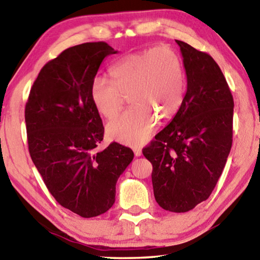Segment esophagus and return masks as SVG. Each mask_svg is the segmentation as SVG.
<instances>
[{
  "label": "esophagus",
  "instance_id": "34e87169",
  "mask_svg": "<svg viewBox=\"0 0 260 260\" xmlns=\"http://www.w3.org/2000/svg\"><path fill=\"white\" fill-rule=\"evenodd\" d=\"M134 155L136 157H140L141 155H142V150H141L140 148H134Z\"/></svg>",
  "mask_w": 260,
  "mask_h": 260
}]
</instances>
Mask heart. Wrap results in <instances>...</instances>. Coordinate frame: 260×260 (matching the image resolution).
Returning a JSON list of instances; mask_svg holds the SVG:
<instances>
[{
  "instance_id": "obj_1",
  "label": "heart",
  "mask_w": 260,
  "mask_h": 260,
  "mask_svg": "<svg viewBox=\"0 0 260 260\" xmlns=\"http://www.w3.org/2000/svg\"><path fill=\"white\" fill-rule=\"evenodd\" d=\"M111 80L91 81L90 99L108 119L120 111L124 96L133 105L107 127L108 135L128 146H140L150 138L158 117L169 119L181 107L186 79L181 58L173 49L160 46L135 51L110 68Z\"/></svg>"
}]
</instances>
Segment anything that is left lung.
<instances>
[{"label":"left lung","instance_id":"1","mask_svg":"<svg viewBox=\"0 0 260 260\" xmlns=\"http://www.w3.org/2000/svg\"><path fill=\"white\" fill-rule=\"evenodd\" d=\"M177 43L187 74L186 95L172 121L142 152L152 164L156 202L181 213L208 200L222 173L233 142L234 100L212 57Z\"/></svg>","mask_w":260,"mask_h":260}]
</instances>
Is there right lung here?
Masks as SVG:
<instances>
[{"instance_id":"1","label":"right lung","mask_w":260,"mask_h":260,"mask_svg":"<svg viewBox=\"0 0 260 260\" xmlns=\"http://www.w3.org/2000/svg\"><path fill=\"white\" fill-rule=\"evenodd\" d=\"M107 42L68 48L41 69L30 88L25 122L30 158L54 199L82 218L111 208L116 183L133 160L129 148L112 142L99 151L104 127L90 99V85Z\"/></svg>"}]
</instances>
